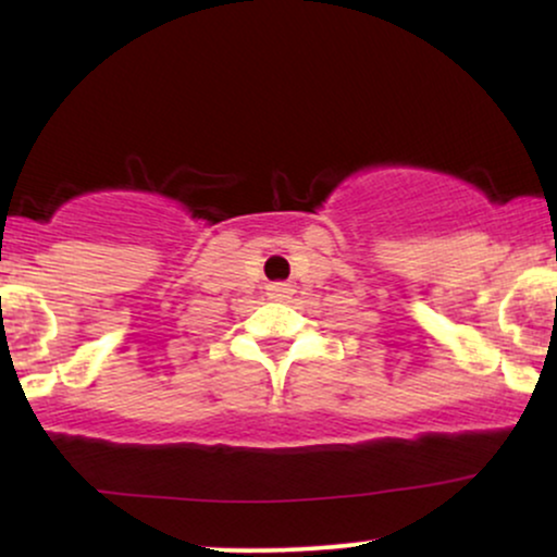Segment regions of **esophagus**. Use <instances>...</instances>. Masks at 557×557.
Here are the masks:
<instances>
[{
  "label": "esophagus",
  "mask_w": 557,
  "mask_h": 557,
  "mask_svg": "<svg viewBox=\"0 0 557 557\" xmlns=\"http://www.w3.org/2000/svg\"><path fill=\"white\" fill-rule=\"evenodd\" d=\"M287 293H290V285H285V283H274V285H270V296H272V298H285Z\"/></svg>",
  "instance_id": "esophagus-1"
}]
</instances>
